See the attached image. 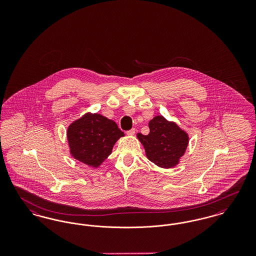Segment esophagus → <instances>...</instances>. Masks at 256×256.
<instances>
[{
    "label": "esophagus",
    "instance_id": "34e87169",
    "mask_svg": "<svg viewBox=\"0 0 256 256\" xmlns=\"http://www.w3.org/2000/svg\"><path fill=\"white\" fill-rule=\"evenodd\" d=\"M135 132H136V130H135V128H132V130H130L126 132V134H128V135H134Z\"/></svg>",
    "mask_w": 256,
    "mask_h": 256
}]
</instances>
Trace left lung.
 I'll return each mask as SVG.
<instances>
[{"instance_id":"8db88e82","label":"left lung","mask_w":256,"mask_h":256,"mask_svg":"<svg viewBox=\"0 0 256 256\" xmlns=\"http://www.w3.org/2000/svg\"><path fill=\"white\" fill-rule=\"evenodd\" d=\"M150 134H137L148 160L161 168H172L178 163L188 145V135L174 122L156 116L148 122Z\"/></svg>"}]
</instances>
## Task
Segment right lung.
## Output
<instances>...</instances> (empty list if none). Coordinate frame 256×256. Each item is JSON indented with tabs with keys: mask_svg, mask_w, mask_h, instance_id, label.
<instances>
[{
	"mask_svg": "<svg viewBox=\"0 0 256 256\" xmlns=\"http://www.w3.org/2000/svg\"><path fill=\"white\" fill-rule=\"evenodd\" d=\"M124 136L118 126L100 114H86L67 132L74 158L89 166H98L106 158L116 141Z\"/></svg>",
	"mask_w": 256,
	"mask_h": 256,
	"instance_id": "right-lung-1",
	"label": "right lung"
}]
</instances>
